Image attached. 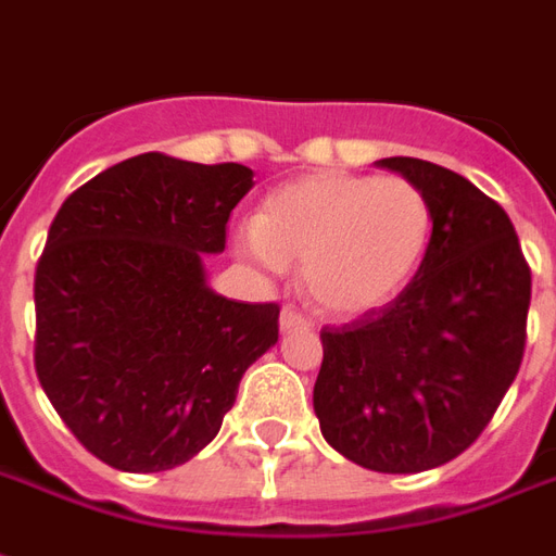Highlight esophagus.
I'll list each match as a JSON object with an SVG mask.
<instances>
[{
  "mask_svg": "<svg viewBox=\"0 0 556 556\" xmlns=\"http://www.w3.org/2000/svg\"><path fill=\"white\" fill-rule=\"evenodd\" d=\"M278 326H281V331H290V328H307L311 323H307L299 311H293V307H283L281 311V319H278Z\"/></svg>",
  "mask_w": 556,
  "mask_h": 556,
  "instance_id": "obj_1",
  "label": "esophagus"
}]
</instances>
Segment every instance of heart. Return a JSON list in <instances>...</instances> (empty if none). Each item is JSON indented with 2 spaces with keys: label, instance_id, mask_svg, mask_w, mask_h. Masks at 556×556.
Listing matches in <instances>:
<instances>
[{
  "label": "heart",
  "instance_id": "b5f03b06",
  "mask_svg": "<svg viewBox=\"0 0 556 556\" xmlns=\"http://www.w3.org/2000/svg\"><path fill=\"white\" fill-rule=\"evenodd\" d=\"M427 239L429 204L415 184L328 172L275 189L254 228L230 237V249L266 273L302 263L314 307L358 319L396 299L420 266Z\"/></svg>",
  "mask_w": 556,
  "mask_h": 556
}]
</instances>
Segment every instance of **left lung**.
<instances>
[{"mask_svg":"<svg viewBox=\"0 0 556 556\" xmlns=\"http://www.w3.org/2000/svg\"><path fill=\"white\" fill-rule=\"evenodd\" d=\"M379 165L427 198V254L391 305L323 331L314 412L340 456L417 473L471 447L509 391L525 355L530 269L504 206L471 180L412 156Z\"/></svg>","mask_w":556,"mask_h":556,"instance_id":"left-lung-1","label":"left lung"}]
</instances>
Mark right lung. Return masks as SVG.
Here are the masks:
<instances>
[{"mask_svg":"<svg viewBox=\"0 0 556 556\" xmlns=\"http://www.w3.org/2000/svg\"><path fill=\"white\" fill-rule=\"evenodd\" d=\"M254 172L141 153L79 186L35 275V370L85 450L168 471L216 439L239 379L278 343V305L210 287Z\"/></svg>","mask_w":556,"mask_h":556,"instance_id":"add662e5","label":"right lung"}]
</instances>
